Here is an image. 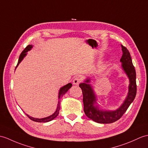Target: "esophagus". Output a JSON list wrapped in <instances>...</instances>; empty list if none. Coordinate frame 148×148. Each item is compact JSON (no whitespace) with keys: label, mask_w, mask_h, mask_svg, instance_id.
<instances>
[{"label":"esophagus","mask_w":148,"mask_h":148,"mask_svg":"<svg viewBox=\"0 0 148 148\" xmlns=\"http://www.w3.org/2000/svg\"><path fill=\"white\" fill-rule=\"evenodd\" d=\"M81 82V79L79 77H76L74 79L73 84L75 85H78Z\"/></svg>","instance_id":"1"}]
</instances>
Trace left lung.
<instances>
[{
	"label": "left lung",
	"instance_id": "left-lung-1",
	"mask_svg": "<svg viewBox=\"0 0 148 148\" xmlns=\"http://www.w3.org/2000/svg\"><path fill=\"white\" fill-rule=\"evenodd\" d=\"M121 47L123 53L121 58L122 67L129 78V85L127 98L118 109L113 111L103 110L99 109L98 106L96 105V103H98L97 97L91 85L89 84L90 82V78H87L84 82L79 84V87L81 88L83 95L82 100L84 104V112L89 119L96 122L111 123L118 121L124 114L136 97L137 92L136 70L132 64V58L129 50L122 45Z\"/></svg>",
	"mask_w": 148,
	"mask_h": 148
}]
</instances>
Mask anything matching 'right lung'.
<instances>
[{
    "mask_svg": "<svg viewBox=\"0 0 148 148\" xmlns=\"http://www.w3.org/2000/svg\"><path fill=\"white\" fill-rule=\"evenodd\" d=\"M33 48V45H27L25 50H24L22 53H21L20 56H19V60H18V64H17V66L16 67H16L18 66V65L20 64L21 62L23 60V59L24 58V57H25L27 52V51H29L31 49H32ZM72 87V84L71 83H69L66 85L64 86L63 87H62L60 90H59V92H58V99H60V98L61 97H63V95L64 94H66L67 91L69 90V89ZM59 110H60V101H58V104H57V109H56V111L54 112V113H53L52 115H50V116H47V117L45 118H42V119H36V118H34V117H32V116H31L29 115H28L27 114H26V115L27 116V117H29L32 121H35V122H50L51 121H52L53 119H54L56 117V116L58 115V112H59Z\"/></svg>",
    "mask_w": 148,
    "mask_h": 148,
    "instance_id": "add662e5",
    "label": "right lung"
}]
</instances>
